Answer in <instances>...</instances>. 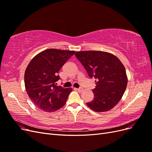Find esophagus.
<instances>
[{"label":"esophagus","mask_w":152,"mask_h":152,"mask_svg":"<svg viewBox=\"0 0 152 152\" xmlns=\"http://www.w3.org/2000/svg\"><path fill=\"white\" fill-rule=\"evenodd\" d=\"M75 89H76L77 91L80 92H80H82V88H76Z\"/></svg>","instance_id":"obj_1"}]
</instances>
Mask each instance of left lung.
I'll return each instance as SVG.
<instances>
[{
	"instance_id": "1",
	"label": "left lung",
	"mask_w": 152,
	"mask_h": 152,
	"mask_svg": "<svg viewBox=\"0 0 152 152\" xmlns=\"http://www.w3.org/2000/svg\"><path fill=\"white\" fill-rule=\"evenodd\" d=\"M76 58L90 79H95L94 99L87 105L95 112H107L120 101L126 91L127 77L121 61L114 55L98 50L77 52Z\"/></svg>"
}]
</instances>
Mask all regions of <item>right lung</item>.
Wrapping results in <instances>:
<instances>
[{
	"instance_id": "obj_1",
	"label": "right lung",
	"mask_w": 152,
	"mask_h": 152,
	"mask_svg": "<svg viewBox=\"0 0 152 152\" xmlns=\"http://www.w3.org/2000/svg\"><path fill=\"white\" fill-rule=\"evenodd\" d=\"M75 51L49 49L31 59L25 73V86L30 99L44 112H53L65 104L72 88L57 86L59 70Z\"/></svg>"
}]
</instances>
